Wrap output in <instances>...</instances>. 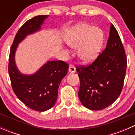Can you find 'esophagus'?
<instances>
[{
    "instance_id": "34e87169",
    "label": "esophagus",
    "mask_w": 135,
    "mask_h": 135,
    "mask_svg": "<svg viewBox=\"0 0 135 135\" xmlns=\"http://www.w3.org/2000/svg\"><path fill=\"white\" fill-rule=\"evenodd\" d=\"M69 72L70 73H74L76 72V68L74 67V65H70L69 66Z\"/></svg>"
}]
</instances>
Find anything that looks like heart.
Masks as SVG:
<instances>
[{"mask_svg": "<svg viewBox=\"0 0 135 135\" xmlns=\"http://www.w3.org/2000/svg\"><path fill=\"white\" fill-rule=\"evenodd\" d=\"M65 41L70 47L78 50V55L83 62H93L97 57L104 41L103 31L88 23H81L72 28Z\"/></svg>", "mask_w": 135, "mask_h": 135, "instance_id": "obj_1", "label": "heart"}]
</instances>
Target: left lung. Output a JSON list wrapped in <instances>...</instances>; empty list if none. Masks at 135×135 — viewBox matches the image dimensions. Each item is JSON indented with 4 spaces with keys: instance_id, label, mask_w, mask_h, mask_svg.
Here are the masks:
<instances>
[{
    "instance_id": "left-lung-1",
    "label": "left lung",
    "mask_w": 135,
    "mask_h": 135,
    "mask_svg": "<svg viewBox=\"0 0 135 135\" xmlns=\"http://www.w3.org/2000/svg\"><path fill=\"white\" fill-rule=\"evenodd\" d=\"M126 68L124 48L118 31L111 24L105 50L91 65L76 69L81 104L91 110H103L111 105L122 92Z\"/></svg>"
}]
</instances>
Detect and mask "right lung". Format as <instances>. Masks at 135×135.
Instances as JSON below:
<instances>
[{
  "mask_svg": "<svg viewBox=\"0 0 135 135\" xmlns=\"http://www.w3.org/2000/svg\"><path fill=\"white\" fill-rule=\"evenodd\" d=\"M48 16H35L23 25L16 34L9 57L8 73L13 92L27 107L38 112L46 111L54 106L69 65L62 61H47L35 73L25 74L17 69L15 55L19 44L28 35L40 31Z\"/></svg>",
  "mask_w": 135,
  "mask_h": 135,
  "instance_id": "1",
  "label": "right lung"
}]
</instances>
